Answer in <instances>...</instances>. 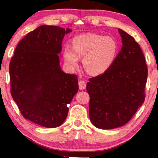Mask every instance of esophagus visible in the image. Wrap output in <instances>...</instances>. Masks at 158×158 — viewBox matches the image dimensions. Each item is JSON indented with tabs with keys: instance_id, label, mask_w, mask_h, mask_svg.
Here are the masks:
<instances>
[{
	"instance_id": "34e87169",
	"label": "esophagus",
	"mask_w": 158,
	"mask_h": 158,
	"mask_svg": "<svg viewBox=\"0 0 158 158\" xmlns=\"http://www.w3.org/2000/svg\"><path fill=\"white\" fill-rule=\"evenodd\" d=\"M78 84H79L80 90H84L86 88V83H85V81H80Z\"/></svg>"
}]
</instances>
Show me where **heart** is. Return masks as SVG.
Wrapping results in <instances>:
<instances>
[{
  "instance_id": "obj_1",
  "label": "heart",
  "mask_w": 158,
  "mask_h": 158,
  "mask_svg": "<svg viewBox=\"0 0 158 158\" xmlns=\"http://www.w3.org/2000/svg\"><path fill=\"white\" fill-rule=\"evenodd\" d=\"M118 49V43L113 37L89 33L73 38V47H64L63 57L70 68H76L80 57H83L85 70L90 75H98L106 72L112 65Z\"/></svg>"
}]
</instances>
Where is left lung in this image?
<instances>
[{"instance_id": "left-lung-1", "label": "left lung", "mask_w": 158, "mask_h": 158, "mask_svg": "<svg viewBox=\"0 0 158 158\" xmlns=\"http://www.w3.org/2000/svg\"><path fill=\"white\" fill-rule=\"evenodd\" d=\"M118 30L122 42L120 52L109 70L90 78L86 86L90 122L98 129L124 126L145 98L148 67L143 52L132 36Z\"/></svg>"}]
</instances>
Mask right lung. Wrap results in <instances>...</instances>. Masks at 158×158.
Here are the masks:
<instances>
[{
    "label": "right lung",
    "mask_w": 158,
    "mask_h": 158,
    "mask_svg": "<svg viewBox=\"0 0 158 158\" xmlns=\"http://www.w3.org/2000/svg\"><path fill=\"white\" fill-rule=\"evenodd\" d=\"M71 31L40 26L19 42L10 62L13 99L23 117L47 128L63 124L78 90L77 76L62 70L58 56L64 35Z\"/></svg>",
    "instance_id": "right-lung-1"
}]
</instances>
